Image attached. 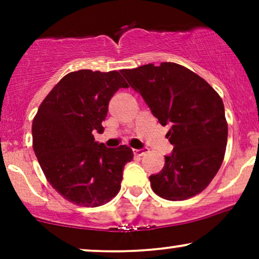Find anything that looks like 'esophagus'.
I'll return each mask as SVG.
<instances>
[{"instance_id":"1","label":"esophagus","mask_w":259,"mask_h":259,"mask_svg":"<svg viewBox=\"0 0 259 259\" xmlns=\"http://www.w3.org/2000/svg\"><path fill=\"white\" fill-rule=\"evenodd\" d=\"M146 152H147V150H136V148H133V153L135 154V156H139V157H141V156H144V154H146Z\"/></svg>"}]
</instances>
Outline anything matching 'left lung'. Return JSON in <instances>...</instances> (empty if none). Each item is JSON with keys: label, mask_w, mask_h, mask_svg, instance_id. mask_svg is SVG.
Returning <instances> with one entry per match:
<instances>
[{"label": "left lung", "mask_w": 259, "mask_h": 259, "mask_svg": "<svg viewBox=\"0 0 259 259\" xmlns=\"http://www.w3.org/2000/svg\"><path fill=\"white\" fill-rule=\"evenodd\" d=\"M162 125L173 153L150 177L159 197L184 201L203 191L218 173L228 141L224 103L203 78L184 65L163 62L121 70Z\"/></svg>", "instance_id": "left-lung-1"}]
</instances>
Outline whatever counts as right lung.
Segmentation results:
<instances>
[{"label": "right lung", "instance_id": "right-lung-1", "mask_svg": "<svg viewBox=\"0 0 259 259\" xmlns=\"http://www.w3.org/2000/svg\"><path fill=\"white\" fill-rule=\"evenodd\" d=\"M127 86L117 70L72 72L45 97L32 119L38 164L50 185L74 204L99 207L119 192L132 148L99 145L94 133H103L109 100Z\"/></svg>", "mask_w": 259, "mask_h": 259}]
</instances>
